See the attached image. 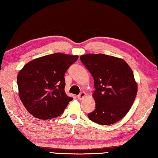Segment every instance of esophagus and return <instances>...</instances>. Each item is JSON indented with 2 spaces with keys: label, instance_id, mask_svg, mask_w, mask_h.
I'll return each mask as SVG.
<instances>
[{
  "label": "esophagus",
  "instance_id": "1",
  "mask_svg": "<svg viewBox=\"0 0 158 158\" xmlns=\"http://www.w3.org/2000/svg\"><path fill=\"white\" fill-rule=\"evenodd\" d=\"M86 96H87L86 93H85V92H81L78 96H77V98H78L79 100L81 101V100H82V99L86 97Z\"/></svg>",
  "mask_w": 158,
  "mask_h": 158
}]
</instances>
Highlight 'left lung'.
Returning <instances> with one entry per match:
<instances>
[{"label":"left lung","instance_id":"left-lung-1","mask_svg":"<svg viewBox=\"0 0 158 158\" xmlns=\"http://www.w3.org/2000/svg\"><path fill=\"white\" fill-rule=\"evenodd\" d=\"M81 62L94 77L96 108L88 118L101 125H110L128 112L137 93L133 72L123 59L104 54L81 55Z\"/></svg>","mask_w":158,"mask_h":158}]
</instances>
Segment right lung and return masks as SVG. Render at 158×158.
<instances>
[{"label":"right lung","instance_id":"add662e5","mask_svg":"<svg viewBox=\"0 0 158 158\" xmlns=\"http://www.w3.org/2000/svg\"><path fill=\"white\" fill-rule=\"evenodd\" d=\"M77 58L56 52L30 61L19 72V96L29 113L42 120L62 114L73 100L65 93L64 73Z\"/></svg>","mask_w":158,"mask_h":158}]
</instances>
